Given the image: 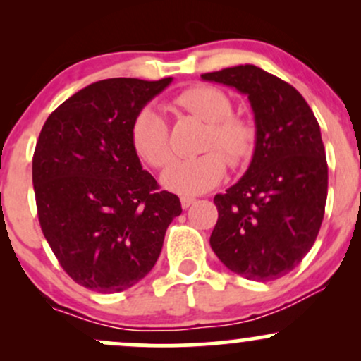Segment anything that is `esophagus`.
<instances>
[{"instance_id":"1","label":"esophagus","mask_w":361,"mask_h":361,"mask_svg":"<svg viewBox=\"0 0 361 361\" xmlns=\"http://www.w3.org/2000/svg\"><path fill=\"white\" fill-rule=\"evenodd\" d=\"M193 204H195L193 197H181V207H183V209H188V207Z\"/></svg>"}]
</instances>
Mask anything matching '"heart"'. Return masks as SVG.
Masks as SVG:
<instances>
[{
    "label": "heart",
    "mask_w": 361,
    "mask_h": 361,
    "mask_svg": "<svg viewBox=\"0 0 361 361\" xmlns=\"http://www.w3.org/2000/svg\"><path fill=\"white\" fill-rule=\"evenodd\" d=\"M175 103L190 114L209 122L204 149L210 151L193 157H176L161 173V185L173 193L198 195L214 188L226 175L227 156L231 164H241L255 149V128L247 120L231 115L233 103L224 91L198 85L181 91ZM134 151L149 166L161 168L171 156L168 123L154 106H142L130 123ZM212 147L221 148L219 153Z\"/></svg>",
    "instance_id": "1"
}]
</instances>
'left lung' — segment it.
I'll return each instance as SVG.
<instances>
[{
    "label": "left lung",
    "mask_w": 361,
    "mask_h": 361,
    "mask_svg": "<svg viewBox=\"0 0 361 361\" xmlns=\"http://www.w3.org/2000/svg\"><path fill=\"white\" fill-rule=\"evenodd\" d=\"M202 80L246 94L256 127L244 176L214 197L219 219L210 246L244 279L276 280L310 251L324 217L327 163L321 128L299 91L256 66L207 73Z\"/></svg>",
    "instance_id": "1"
}]
</instances>
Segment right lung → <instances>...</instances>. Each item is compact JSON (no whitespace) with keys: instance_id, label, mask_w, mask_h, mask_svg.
I'll use <instances>...</instances> for the list:
<instances>
[{"instance_id":"add662e5","label":"right lung","mask_w":361,"mask_h":361,"mask_svg":"<svg viewBox=\"0 0 361 361\" xmlns=\"http://www.w3.org/2000/svg\"><path fill=\"white\" fill-rule=\"evenodd\" d=\"M171 81H97L40 130L32 161L40 227L64 271L94 292L142 280L181 214L180 198L157 190L130 142L132 118Z\"/></svg>"}]
</instances>
